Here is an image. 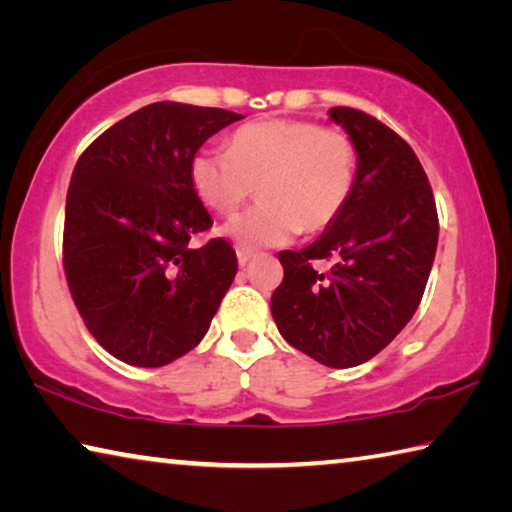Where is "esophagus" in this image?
Instances as JSON below:
<instances>
[{"instance_id":"1","label":"esophagus","mask_w":512,"mask_h":512,"mask_svg":"<svg viewBox=\"0 0 512 512\" xmlns=\"http://www.w3.org/2000/svg\"><path fill=\"white\" fill-rule=\"evenodd\" d=\"M253 250H248V248H237V262H239V266H246L250 259H253Z\"/></svg>"}]
</instances>
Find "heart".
<instances>
[{"label":"heart","mask_w":512,"mask_h":512,"mask_svg":"<svg viewBox=\"0 0 512 512\" xmlns=\"http://www.w3.org/2000/svg\"><path fill=\"white\" fill-rule=\"evenodd\" d=\"M354 176L352 137L307 119L250 121L230 135L228 151L201 149L189 160L196 198L221 216L235 214L257 185L262 201L223 225V235L246 248L327 230L348 205Z\"/></svg>","instance_id":"1"}]
</instances>
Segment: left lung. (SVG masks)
<instances>
[{
    "instance_id": "obj_1",
    "label": "left lung",
    "mask_w": 512,
    "mask_h": 512,
    "mask_svg": "<svg viewBox=\"0 0 512 512\" xmlns=\"http://www.w3.org/2000/svg\"><path fill=\"white\" fill-rule=\"evenodd\" d=\"M357 146V176L339 219L302 250H282L271 314L284 341L329 368L366 363L418 309L438 246V212L418 155L366 112L336 106ZM318 258H334L316 272Z\"/></svg>"
}]
</instances>
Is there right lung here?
I'll use <instances>...</instances> for the list:
<instances>
[{
  "label": "right lung",
  "mask_w": 512,
  "mask_h": 512,
  "mask_svg": "<svg viewBox=\"0 0 512 512\" xmlns=\"http://www.w3.org/2000/svg\"><path fill=\"white\" fill-rule=\"evenodd\" d=\"M239 119L158 101L110 126L76 162L65 277L85 327L119 361L160 368L194 350L235 280L228 241L189 246L212 225L189 185V160Z\"/></svg>",
  "instance_id": "add662e5"
}]
</instances>
